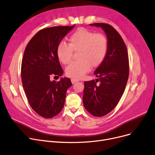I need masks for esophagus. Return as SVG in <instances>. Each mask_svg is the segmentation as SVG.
<instances>
[{
    "label": "esophagus",
    "mask_w": 155,
    "mask_h": 155,
    "mask_svg": "<svg viewBox=\"0 0 155 155\" xmlns=\"http://www.w3.org/2000/svg\"><path fill=\"white\" fill-rule=\"evenodd\" d=\"M78 79H71V83L72 84H74L75 83H76V82H78Z\"/></svg>",
    "instance_id": "esophagus-1"
}]
</instances>
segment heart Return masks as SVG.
Wrapping results in <instances>:
<instances>
[{"instance_id": "1", "label": "heart", "mask_w": 155, "mask_h": 155, "mask_svg": "<svg viewBox=\"0 0 155 155\" xmlns=\"http://www.w3.org/2000/svg\"><path fill=\"white\" fill-rule=\"evenodd\" d=\"M108 50L107 39L102 34H95L85 28H79L68 39V44L61 42L58 45L56 54L63 64L71 61L72 51L77 52V61L71 63L66 69V74L79 79L90 70L99 66L104 60Z\"/></svg>"}]
</instances>
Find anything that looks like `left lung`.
<instances>
[{
  "label": "left lung",
  "mask_w": 155,
  "mask_h": 155,
  "mask_svg": "<svg viewBox=\"0 0 155 155\" xmlns=\"http://www.w3.org/2000/svg\"><path fill=\"white\" fill-rule=\"evenodd\" d=\"M90 25L101 27L105 32L108 50L104 60L94 72L98 78L84 81L83 101L89 113L101 117L113 110L124 93L129 76L128 54L121 36L111 25L94 23Z\"/></svg>",
  "instance_id": "obj_1"
}]
</instances>
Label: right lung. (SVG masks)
Instances as JSON below:
<instances>
[{
	"label": "right lung",
	"instance_id": "obj_1",
	"mask_svg": "<svg viewBox=\"0 0 155 155\" xmlns=\"http://www.w3.org/2000/svg\"><path fill=\"white\" fill-rule=\"evenodd\" d=\"M74 25L55 26L39 31L27 44L24 53L21 78L24 91L34 111L45 118H51L61 111L67 90L72 86L69 78H61L56 82L51 81L50 77L59 78L63 74L56 49Z\"/></svg>",
	"mask_w": 155,
	"mask_h": 155
}]
</instances>
